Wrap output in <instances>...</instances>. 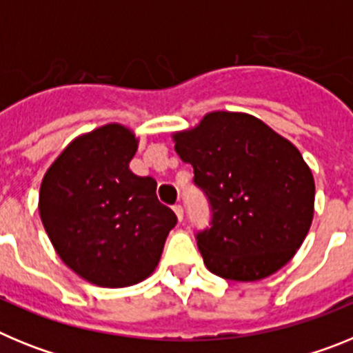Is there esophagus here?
<instances>
[{
	"instance_id": "1",
	"label": "esophagus",
	"mask_w": 353,
	"mask_h": 353,
	"mask_svg": "<svg viewBox=\"0 0 353 353\" xmlns=\"http://www.w3.org/2000/svg\"><path fill=\"white\" fill-rule=\"evenodd\" d=\"M173 210H174V214H176V217H179L180 223H182V221H183V207H182V205H174Z\"/></svg>"
}]
</instances>
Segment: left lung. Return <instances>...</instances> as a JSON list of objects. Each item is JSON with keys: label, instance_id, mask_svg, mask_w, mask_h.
Returning <instances> with one entry per match:
<instances>
[{"label": "left lung", "instance_id": "1", "mask_svg": "<svg viewBox=\"0 0 353 353\" xmlns=\"http://www.w3.org/2000/svg\"><path fill=\"white\" fill-rule=\"evenodd\" d=\"M212 207L196 235L207 269L232 281H258L285 267L310 232L314 179L297 146L248 113L212 111L173 134Z\"/></svg>", "mask_w": 353, "mask_h": 353}]
</instances>
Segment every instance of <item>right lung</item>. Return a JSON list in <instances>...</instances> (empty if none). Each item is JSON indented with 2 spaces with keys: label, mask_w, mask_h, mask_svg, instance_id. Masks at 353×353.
<instances>
[{
  "label": "right lung",
  "mask_w": 353,
  "mask_h": 353,
  "mask_svg": "<svg viewBox=\"0 0 353 353\" xmlns=\"http://www.w3.org/2000/svg\"><path fill=\"white\" fill-rule=\"evenodd\" d=\"M136 134L108 123L81 134L43 174L39 212L68 269L104 288L138 285L154 272L176 215L157 182L129 168Z\"/></svg>",
  "instance_id": "right-lung-1"
}]
</instances>
